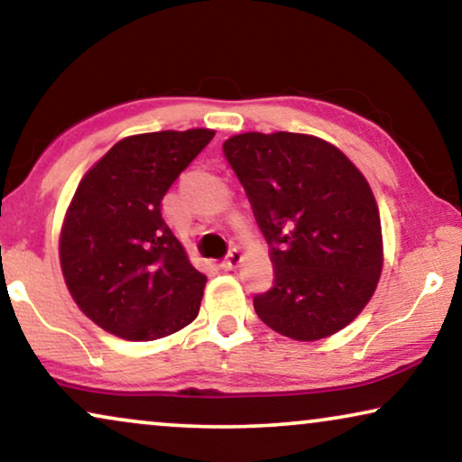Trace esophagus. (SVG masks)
Returning <instances> with one entry per match:
<instances>
[{
  "label": "esophagus",
  "mask_w": 462,
  "mask_h": 462,
  "mask_svg": "<svg viewBox=\"0 0 462 462\" xmlns=\"http://www.w3.org/2000/svg\"><path fill=\"white\" fill-rule=\"evenodd\" d=\"M239 263H242V252H239V248H233L229 254H226L225 261L220 263V267H223L225 271H231V269H236Z\"/></svg>",
  "instance_id": "obj_1"
}]
</instances>
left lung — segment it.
Listing matches in <instances>:
<instances>
[{
    "mask_svg": "<svg viewBox=\"0 0 462 462\" xmlns=\"http://www.w3.org/2000/svg\"><path fill=\"white\" fill-rule=\"evenodd\" d=\"M248 195L275 269L254 296L271 330L319 340L343 330L374 294L383 233L368 180L318 136L245 132L223 144Z\"/></svg>",
    "mask_w": 462,
    "mask_h": 462,
    "instance_id": "left-lung-1",
    "label": "left lung"
}]
</instances>
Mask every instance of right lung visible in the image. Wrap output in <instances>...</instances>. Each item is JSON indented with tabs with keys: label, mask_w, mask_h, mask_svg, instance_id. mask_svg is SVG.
I'll use <instances>...</instances> for the list:
<instances>
[{
	"label": "right lung",
	"mask_w": 462,
	"mask_h": 462,
	"mask_svg": "<svg viewBox=\"0 0 462 462\" xmlns=\"http://www.w3.org/2000/svg\"><path fill=\"white\" fill-rule=\"evenodd\" d=\"M212 138L208 128L128 136L81 179L60 231V267L103 330L155 340L198 318L206 275L163 220L162 199Z\"/></svg>",
	"instance_id": "add662e5"
}]
</instances>
